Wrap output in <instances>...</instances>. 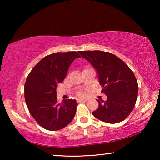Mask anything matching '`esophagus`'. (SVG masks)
Returning <instances> with one entry per match:
<instances>
[{"instance_id": "obj_1", "label": "esophagus", "mask_w": 160, "mask_h": 160, "mask_svg": "<svg viewBox=\"0 0 160 160\" xmlns=\"http://www.w3.org/2000/svg\"><path fill=\"white\" fill-rule=\"evenodd\" d=\"M87 101V99H77V102L78 103H80V102H85Z\"/></svg>"}]
</instances>
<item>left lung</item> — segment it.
Instances as JSON below:
<instances>
[{"instance_id": "8db88e82", "label": "left lung", "mask_w": 160, "mask_h": 160, "mask_svg": "<svg viewBox=\"0 0 160 160\" xmlns=\"http://www.w3.org/2000/svg\"><path fill=\"white\" fill-rule=\"evenodd\" d=\"M95 69L99 84L107 97L97 99L99 107L94 117L109 123H117L128 117L136 102L138 85L130 68L113 54L101 51H79Z\"/></svg>"}]
</instances>
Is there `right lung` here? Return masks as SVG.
Wrapping results in <instances>:
<instances>
[{
  "label": "right lung",
  "instance_id": "obj_1",
  "mask_svg": "<svg viewBox=\"0 0 160 160\" xmlns=\"http://www.w3.org/2000/svg\"><path fill=\"white\" fill-rule=\"evenodd\" d=\"M80 56L76 51L55 53L43 58L29 72L25 84L26 104L35 121L48 131H58L71 122L75 99L58 104L56 88L64 80L70 64Z\"/></svg>",
  "mask_w": 160,
  "mask_h": 160
}]
</instances>
